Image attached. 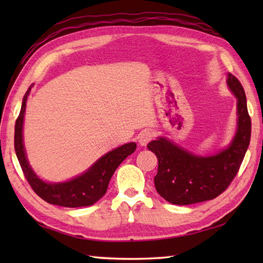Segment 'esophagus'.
<instances>
[{"mask_svg": "<svg viewBox=\"0 0 263 263\" xmlns=\"http://www.w3.org/2000/svg\"><path fill=\"white\" fill-rule=\"evenodd\" d=\"M152 139H153V132L149 130H145V131L140 132L139 137H138V140H139L140 146H146Z\"/></svg>", "mask_w": 263, "mask_h": 263, "instance_id": "1", "label": "esophagus"}]
</instances>
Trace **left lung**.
<instances>
[{
    "label": "left lung",
    "mask_w": 263,
    "mask_h": 263,
    "mask_svg": "<svg viewBox=\"0 0 263 263\" xmlns=\"http://www.w3.org/2000/svg\"><path fill=\"white\" fill-rule=\"evenodd\" d=\"M228 87L237 97V132L228 147L213 155H197L159 137L147 147L157 155L155 189L167 202L189 205L216 198L237 175L251 141V117L245 90L239 80L228 74Z\"/></svg>",
    "instance_id": "obj_1"
}]
</instances>
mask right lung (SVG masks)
Returning a JSON list of instances; mask_svg holds the SVG:
<instances>
[{
  "label": "right lung",
  "mask_w": 263,
  "mask_h": 263,
  "mask_svg": "<svg viewBox=\"0 0 263 263\" xmlns=\"http://www.w3.org/2000/svg\"><path fill=\"white\" fill-rule=\"evenodd\" d=\"M32 87L33 84H31L28 91L25 92L23 102H22L21 112L15 125V151L26 180L34 193L50 204L65 208L92 205L105 195L115 171L128 155L135 152L137 144L127 142L125 145L110 151L81 175L75 176L69 181L53 183V182L42 180L30 166L23 141V122L26 100Z\"/></svg>",
  "instance_id": "right-lung-1"
}]
</instances>
